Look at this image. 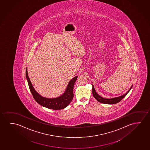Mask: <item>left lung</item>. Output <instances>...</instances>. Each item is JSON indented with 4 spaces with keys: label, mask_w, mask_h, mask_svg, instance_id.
I'll return each mask as SVG.
<instances>
[{
    "label": "left lung",
    "mask_w": 150,
    "mask_h": 150,
    "mask_svg": "<svg viewBox=\"0 0 150 150\" xmlns=\"http://www.w3.org/2000/svg\"><path fill=\"white\" fill-rule=\"evenodd\" d=\"M93 85V88H92V93H93V97L95 98L100 103L104 104H114L117 103L121 101L125 97V96L128 93L129 91H130L131 88H132L133 85L131 86L130 89H129L128 91L127 92L125 95L121 96L119 97L114 98H112V99H105L104 98H102L101 96H100L97 93H96V91H95L94 87Z\"/></svg>",
    "instance_id": "left-lung-1"
}]
</instances>
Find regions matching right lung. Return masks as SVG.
Instances as JSON below:
<instances>
[{
    "label": "right lung",
    "instance_id": "1",
    "mask_svg": "<svg viewBox=\"0 0 150 150\" xmlns=\"http://www.w3.org/2000/svg\"><path fill=\"white\" fill-rule=\"evenodd\" d=\"M25 74L30 90L32 95L33 96L34 100L39 104H40V105L52 110H60L67 107L73 99L74 84L76 81L78 76L74 77L70 81L66 88L65 92L64 93L63 95H62L59 97L54 99H48L41 96L35 91L28 76L27 68L26 69Z\"/></svg>",
    "mask_w": 150,
    "mask_h": 150
}]
</instances>
